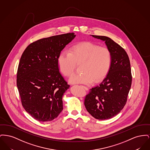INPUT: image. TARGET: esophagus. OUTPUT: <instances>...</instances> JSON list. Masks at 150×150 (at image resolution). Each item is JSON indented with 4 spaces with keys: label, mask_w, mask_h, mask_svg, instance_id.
Masks as SVG:
<instances>
[{
    "label": "esophagus",
    "mask_w": 150,
    "mask_h": 150,
    "mask_svg": "<svg viewBox=\"0 0 150 150\" xmlns=\"http://www.w3.org/2000/svg\"><path fill=\"white\" fill-rule=\"evenodd\" d=\"M83 87H84V88L86 89V91H88V87H86V86H83Z\"/></svg>",
    "instance_id": "obj_1"
}]
</instances>
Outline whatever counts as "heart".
Returning <instances> with one entry per match:
<instances>
[{
    "label": "heart",
    "mask_w": 150,
    "mask_h": 150,
    "mask_svg": "<svg viewBox=\"0 0 150 150\" xmlns=\"http://www.w3.org/2000/svg\"><path fill=\"white\" fill-rule=\"evenodd\" d=\"M58 64L66 76L73 74L76 64H80L81 74L69 79L71 84H91L98 83L106 75L111 64L110 50L89 42L81 43L72 47L69 52L64 50L59 54Z\"/></svg>",
    "instance_id": "heart-1"
}]
</instances>
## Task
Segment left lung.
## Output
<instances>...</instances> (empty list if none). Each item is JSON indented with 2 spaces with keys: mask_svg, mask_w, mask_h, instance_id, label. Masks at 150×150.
I'll use <instances>...</instances> for the list:
<instances>
[{
  "mask_svg": "<svg viewBox=\"0 0 150 150\" xmlns=\"http://www.w3.org/2000/svg\"><path fill=\"white\" fill-rule=\"evenodd\" d=\"M91 36L105 42L111 53V64L103 81L86 96L84 105L94 118L107 120L118 114L126 104L132 84L130 64L125 50L111 38Z\"/></svg>",
  "mask_w": 150,
  "mask_h": 150,
  "instance_id": "left-lung-1",
  "label": "left lung"
}]
</instances>
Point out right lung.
Segmentation results:
<instances>
[{"label":"right lung","mask_w":150,"mask_h":150,"mask_svg":"<svg viewBox=\"0 0 150 150\" xmlns=\"http://www.w3.org/2000/svg\"><path fill=\"white\" fill-rule=\"evenodd\" d=\"M75 37L72 33L39 39L22 54L17 86L23 107L36 120L52 121L63 110L62 96L70 86L59 72L57 59Z\"/></svg>","instance_id":"1"}]
</instances>
